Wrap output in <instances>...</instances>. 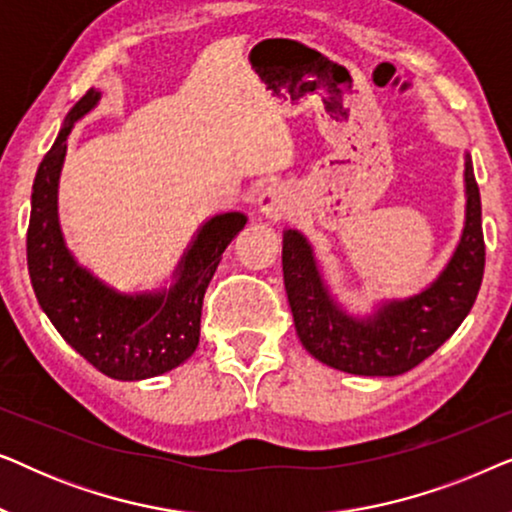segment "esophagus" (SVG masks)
Listing matches in <instances>:
<instances>
[{
  "label": "esophagus",
  "mask_w": 512,
  "mask_h": 512,
  "mask_svg": "<svg viewBox=\"0 0 512 512\" xmlns=\"http://www.w3.org/2000/svg\"><path fill=\"white\" fill-rule=\"evenodd\" d=\"M258 209L268 219H286L293 212V193L284 184H268L258 195Z\"/></svg>",
  "instance_id": "1"
}]
</instances>
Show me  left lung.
<instances>
[{
    "label": "left lung",
    "mask_w": 512,
    "mask_h": 512,
    "mask_svg": "<svg viewBox=\"0 0 512 512\" xmlns=\"http://www.w3.org/2000/svg\"><path fill=\"white\" fill-rule=\"evenodd\" d=\"M466 221L450 263L424 291L387 300L368 317L335 303L307 237L284 230L282 268L293 324L314 359L342 373L394 377L419 366L461 326L478 298L485 272L480 191L466 153Z\"/></svg>",
    "instance_id": "1"
}]
</instances>
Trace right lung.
Listing matches in <instances>:
<instances>
[{
  "label": "right lung",
  "instance_id": "add662e5",
  "mask_svg": "<svg viewBox=\"0 0 512 512\" xmlns=\"http://www.w3.org/2000/svg\"><path fill=\"white\" fill-rule=\"evenodd\" d=\"M100 97V90L90 88L74 104L41 160L32 186L27 270L41 310L67 345L107 377L135 382L163 375L195 352L202 298L221 254L244 228L247 216L226 212L202 223L174 270L170 289L118 293L76 263L58 221V181L69 132Z\"/></svg>",
  "mask_w": 512,
  "mask_h": 512
}]
</instances>
